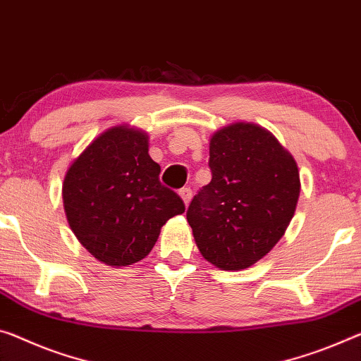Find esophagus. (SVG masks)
<instances>
[{
    "label": "esophagus",
    "mask_w": 361,
    "mask_h": 361,
    "mask_svg": "<svg viewBox=\"0 0 361 361\" xmlns=\"http://www.w3.org/2000/svg\"><path fill=\"white\" fill-rule=\"evenodd\" d=\"M179 195H180V198L184 200V203H185V207H188V203H190V200H192V190L188 187H185V188H180L179 190Z\"/></svg>",
    "instance_id": "1"
}]
</instances>
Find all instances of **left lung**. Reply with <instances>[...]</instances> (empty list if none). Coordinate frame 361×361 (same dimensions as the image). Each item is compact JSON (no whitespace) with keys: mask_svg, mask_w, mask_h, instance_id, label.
Listing matches in <instances>:
<instances>
[{"mask_svg":"<svg viewBox=\"0 0 361 361\" xmlns=\"http://www.w3.org/2000/svg\"><path fill=\"white\" fill-rule=\"evenodd\" d=\"M208 164L212 182L193 197L187 221L204 259L245 269L271 252L293 218L297 163L271 132L235 123L214 132Z\"/></svg>","mask_w":361,"mask_h":361,"instance_id":"obj_1","label":"left lung"}]
</instances>
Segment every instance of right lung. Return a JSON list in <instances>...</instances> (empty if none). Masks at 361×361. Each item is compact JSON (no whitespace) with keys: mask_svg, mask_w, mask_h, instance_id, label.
Masks as SVG:
<instances>
[{"mask_svg":"<svg viewBox=\"0 0 361 361\" xmlns=\"http://www.w3.org/2000/svg\"><path fill=\"white\" fill-rule=\"evenodd\" d=\"M148 135L127 126L98 135L64 177V212L72 232L98 262L127 266L152 252L166 221L185 212L159 182Z\"/></svg>","mask_w":361,"mask_h":361,"instance_id":"1","label":"right lung"}]
</instances>
